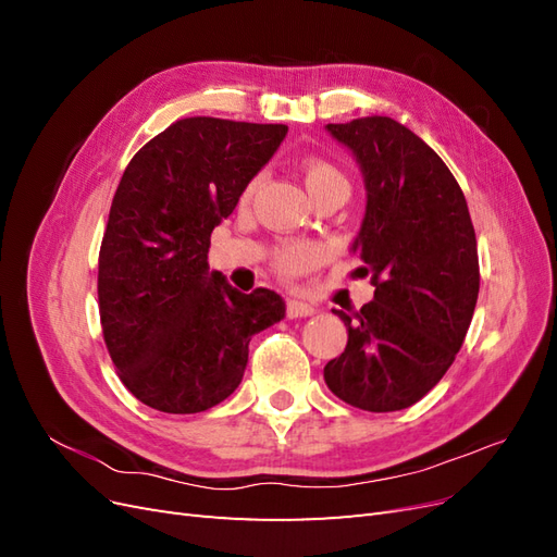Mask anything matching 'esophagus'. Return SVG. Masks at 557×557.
<instances>
[{
	"instance_id": "1",
	"label": "esophagus",
	"mask_w": 557,
	"mask_h": 557,
	"mask_svg": "<svg viewBox=\"0 0 557 557\" xmlns=\"http://www.w3.org/2000/svg\"><path fill=\"white\" fill-rule=\"evenodd\" d=\"M313 311L315 309L311 305H307V301H297V299L285 301V313H288V318H307Z\"/></svg>"
}]
</instances>
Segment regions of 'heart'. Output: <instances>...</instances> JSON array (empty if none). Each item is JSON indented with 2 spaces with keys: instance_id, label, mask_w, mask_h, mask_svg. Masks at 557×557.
<instances>
[{
  "instance_id": "b5f03b06",
  "label": "heart",
  "mask_w": 557,
  "mask_h": 557,
  "mask_svg": "<svg viewBox=\"0 0 557 557\" xmlns=\"http://www.w3.org/2000/svg\"><path fill=\"white\" fill-rule=\"evenodd\" d=\"M301 181H305L309 195L313 201L336 197V199H346L350 193V181L346 172L339 164L325 160V158H305L299 164ZM262 183V174H256L242 190V201L252 199V195L258 193ZM318 262V248L305 242H283L272 248V256H269V264H272L274 272L281 278H297Z\"/></svg>"
}]
</instances>
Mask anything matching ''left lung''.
Listing matches in <instances>:
<instances>
[{
	"mask_svg": "<svg viewBox=\"0 0 557 557\" xmlns=\"http://www.w3.org/2000/svg\"><path fill=\"white\" fill-rule=\"evenodd\" d=\"M356 153L367 213L352 252L374 299L346 315L339 358L325 364L330 391L350 407L409 409L448 372L479 297V250L467 199L444 160L387 115L330 123Z\"/></svg>",
	"mask_w": 557,
	"mask_h": 557,
	"instance_id": "8db88e82",
	"label": "left lung"
}]
</instances>
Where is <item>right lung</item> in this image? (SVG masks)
Returning a JSON list of instances; mask_svg holds the SVG:
<instances>
[{
  "label": "right lung",
  "mask_w": 557,
  "mask_h": 557,
  "mask_svg": "<svg viewBox=\"0 0 557 557\" xmlns=\"http://www.w3.org/2000/svg\"><path fill=\"white\" fill-rule=\"evenodd\" d=\"M285 125L181 117L117 183L99 246V320L115 374L146 407L199 413L244 379L250 336L278 323L283 299L209 274L213 227L276 153Z\"/></svg>",
  "instance_id": "add662e5"
}]
</instances>
